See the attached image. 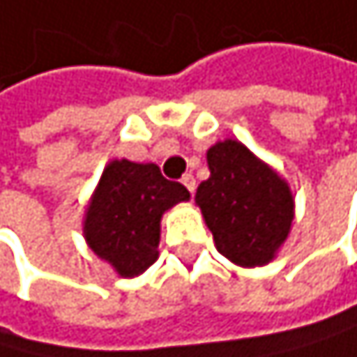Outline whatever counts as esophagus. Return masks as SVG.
<instances>
[{
    "label": "esophagus",
    "instance_id": "obj_1",
    "mask_svg": "<svg viewBox=\"0 0 357 357\" xmlns=\"http://www.w3.org/2000/svg\"><path fill=\"white\" fill-rule=\"evenodd\" d=\"M181 181H183V185H185V187L189 189V193L193 195V191H195V178H193L191 174H185V176H183Z\"/></svg>",
    "mask_w": 357,
    "mask_h": 357
}]
</instances>
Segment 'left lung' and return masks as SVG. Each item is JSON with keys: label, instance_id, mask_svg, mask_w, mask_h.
<instances>
[{"label": "left lung", "instance_id": "8db88e82", "mask_svg": "<svg viewBox=\"0 0 357 357\" xmlns=\"http://www.w3.org/2000/svg\"><path fill=\"white\" fill-rule=\"evenodd\" d=\"M211 176L195 191L217 251L243 268L275 259L294 221L289 185L243 142L223 140L208 149Z\"/></svg>", "mask_w": 357, "mask_h": 357}]
</instances>
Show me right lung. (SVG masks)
<instances>
[{"label":"right lung","instance_id":"add662e5","mask_svg":"<svg viewBox=\"0 0 357 357\" xmlns=\"http://www.w3.org/2000/svg\"><path fill=\"white\" fill-rule=\"evenodd\" d=\"M187 200L189 191L164 178L155 164L112 159L84 213L86 245L119 277H138L159 255L162 215Z\"/></svg>","mask_w":357,"mask_h":357}]
</instances>
